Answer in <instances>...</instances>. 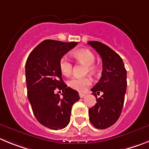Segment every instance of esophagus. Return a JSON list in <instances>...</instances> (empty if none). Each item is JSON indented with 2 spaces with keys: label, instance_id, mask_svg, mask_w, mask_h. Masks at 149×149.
<instances>
[{
  "label": "esophagus",
  "instance_id": "34e87169",
  "mask_svg": "<svg viewBox=\"0 0 149 149\" xmlns=\"http://www.w3.org/2000/svg\"><path fill=\"white\" fill-rule=\"evenodd\" d=\"M79 95L80 97L82 98V97H85V95H86V94H84V93H79Z\"/></svg>",
  "mask_w": 149,
  "mask_h": 149
}]
</instances>
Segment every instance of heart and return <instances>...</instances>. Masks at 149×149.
<instances>
[{"instance_id":"1","label":"heart","mask_w":149,"mask_h":149,"mask_svg":"<svg viewBox=\"0 0 149 149\" xmlns=\"http://www.w3.org/2000/svg\"><path fill=\"white\" fill-rule=\"evenodd\" d=\"M73 55L75 59H76L79 62L87 66L86 73L89 72L92 74L96 73L97 70V67L94 64L95 61V56L92 52L86 49H82L77 50L73 52ZM59 67H60V70L62 74L65 76H70L73 70V64L66 56L62 57L60 60ZM91 82H92V80L89 76H85L82 78L73 77L68 81L67 85L72 89L82 92L88 88Z\"/></svg>"}]
</instances>
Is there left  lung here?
Returning <instances> with one entry per match:
<instances>
[{
    "label": "left lung",
    "mask_w": 149,
    "mask_h": 149,
    "mask_svg": "<svg viewBox=\"0 0 149 149\" xmlns=\"http://www.w3.org/2000/svg\"><path fill=\"white\" fill-rule=\"evenodd\" d=\"M101 57L102 76L99 82L91 88L97 103L88 109L89 119L97 129H106L114 125L121 113L127 89V70L121 57L105 44L90 41ZM103 92L100 98L96 94Z\"/></svg>",
    "instance_id": "obj_1"
}]
</instances>
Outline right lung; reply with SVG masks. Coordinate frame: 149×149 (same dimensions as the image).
Wrapping results in <instances>:
<instances>
[{"label":"right lung","mask_w":149,"mask_h":149,"mask_svg":"<svg viewBox=\"0 0 149 149\" xmlns=\"http://www.w3.org/2000/svg\"><path fill=\"white\" fill-rule=\"evenodd\" d=\"M77 44L46 40L30 53L25 64L28 97L33 115L52 130L67 126L73 105L80 98L76 91L64 83L59 67L62 57ZM56 88L62 91V96L54 92Z\"/></svg>","instance_id":"right-lung-1"}]
</instances>
